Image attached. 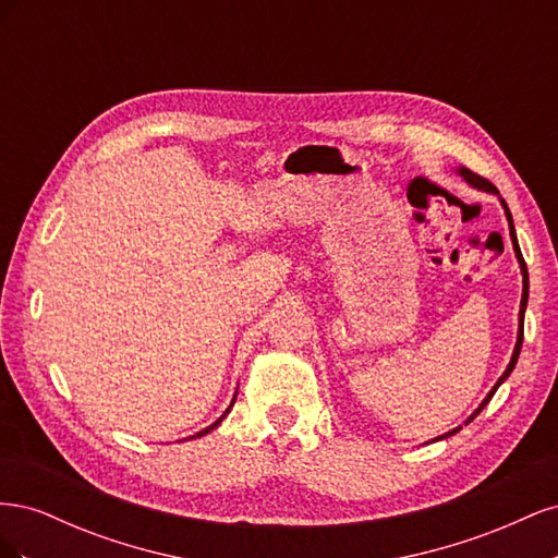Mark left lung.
Instances as JSON below:
<instances>
[{"instance_id":"8db88e82","label":"left lung","mask_w":558,"mask_h":558,"mask_svg":"<svg viewBox=\"0 0 558 558\" xmlns=\"http://www.w3.org/2000/svg\"><path fill=\"white\" fill-rule=\"evenodd\" d=\"M456 174H459L468 185H472V189H477V191H484V193H492V195H496L498 197V202H500V207H502V211H505V218H508V226H510V240H512V248H514V256H517V260H519V269H521V305H519V328H517V344H514V351H512V359H510V363H508V367H505V373L500 375V379L494 384V388L492 391H488V396L480 402V408L472 412L468 418H465V426L470 424L472 418H475L486 404H488V400L494 398V393L498 391V386L508 379L510 375H512V369H514V365H517V361H519V351H521V342H523V314H526V305H529V269H526V263H523V256H521V248H519V242H517V232H514V221H512V214H510V209H508V202H505L502 197H500V193H498V189L494 183H488L486 179H482V177H477V174H472L470 170H465V167H459V170H456ZM461 430V426L459 428H453V430H449V433H445V435H440V437H435V440H430V442H437V440H445V437H451L453 433H459Z\"/></svg>"}]
</instances>
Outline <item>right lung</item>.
<instances>
[{"mask_svg":"<svg viewBox=\"0 0 558 558\" xmlns=\"http://www.w3.org/2000/svg\"><path fill=\"white\" fill-rule=\"evenodd\" d=\"M234 398H238V393H234V396H232V402H230V408H228V410H226V412H223V414H221V416H218V418H216V421H214V424H211V426H207V428H205V430H199V433H195V435H191V440H195V437H202V435H207V433H211V430H214V428H218V426H221V421H223V418H226V416H228V414H230V410H232V404H234Z\"/></svg>","mask_w":558,"mask_h":558,"instance_id":"right-lung-1","label":"right lung"}]
</instances>
